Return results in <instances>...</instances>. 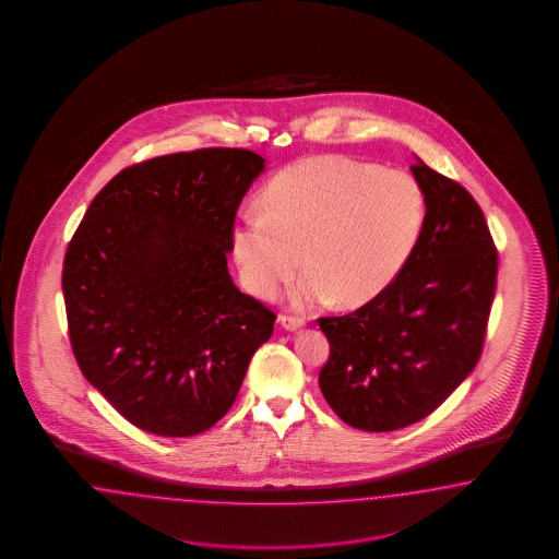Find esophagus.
Wrapping results in <instances>:
<instances>
[{"label": "esophagus", "mask_w": 559, "mask_h": 559, "mask_svg": "<svg viewBox=\"0 0 559 559\" xmlns=\"http://www.w3.org/2000/svg\"><path fill=\"white\" fill-rule=\"evenodd\" d=\"M278 322H281V325H283L287 332H297V330H301L305 325L304 320L293 318V316H281Z\"/></svg>", "instance_id": "34e87169"}]
</instances>
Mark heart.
I'll return each mask as SVG.
<instances>
[{"label": "heart", "mask_w": 559, "mask_h": 559, "mask_svg": "<svg viewBox=\"0 0 559 559\" xmlns=\"http://www.w3.org/2000/svg\"><path fill=\"white\" fill-rule=\"evenodd\" d=\"M264 211L237 219L231 243L246 288L272 297L293 272L295 307L334 299L369 304L395 283L426 225L423 188L404 169L350 157H311L283 169L262 194Z\"/></svg>", "instance_id": "1"}]
</instances>
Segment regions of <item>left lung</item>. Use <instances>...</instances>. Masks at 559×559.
Returning a JSON list of instances; mask_svg holds the SVG:
<instances>
[{
  "mask_svg": "<svg viewBox=\"0 0 559 559\" xmlns=\"http://www.w3.org/2000/svg\"><path fill=\"white\" fill-rule=\"evenodd\" d=\"M420 243L395 283L348 316L322 318L330 358L320 390L358 430L391 432L432 414L474 371L498 276V252L474 197L420 157Z\"/></svg>",
  "mask_w": 559,
  "mask_h": 559,
  "instance_id": "left-lung-1",
  "label": "left lung"
}]
</instances>
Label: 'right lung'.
Instances as JSON below:
<instances>
[{
	"label": "right lung",
	"instance_id": "right-lung-1",
	"mask_svg": "<svg viewBox=\"0 0 559 559\" xmlns=\"http://www.w3.org/2000/svg\"><path fill=\"white\" fill-rule=\"evenodd\" d=\"M266 168L248 150L119 171L69 241L63 297L85 379L122 418L194 437L229 412L276 316L227 271L237 206Z\"/></svg>",
	"mask_w": 559,
	"mask_h": 559
}]
</instances>
